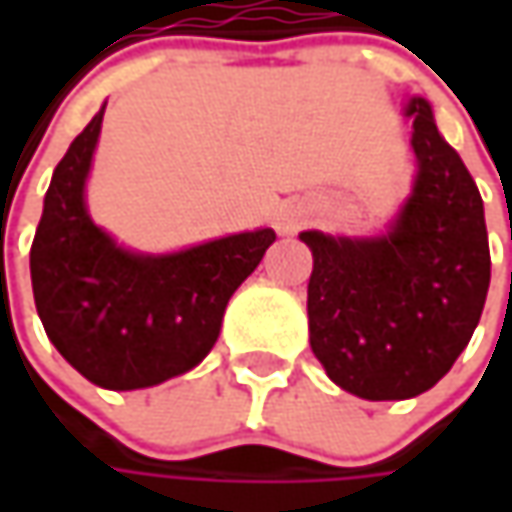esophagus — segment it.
<instances>
[{
  "label": "esophagus",
  "mask_w": 512,
  "mask_h": 512,
  "mask_svg": "<svg viewBox=\"0 0 512 512\" xmlns=\"http://www.w3.org/2000/svg\"><path fill=\"white\" fill-rule=\"evenodd\" d=\"M299 227H302V216L296 210H285L279 216V233H296Z\"/></svg>",
  "instance_id": "34e87169"
}]
</instances>
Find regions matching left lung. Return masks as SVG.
<instances>
[{
  "label": "left lung",
  "mask_w": 512,
  "mask_h": 512,
  "mask_svg": "<svg viewBox=\"0 0 512 512\" xmlns=\"http://www.w3.org/2000/svg\"><path fill=\"white\" fill-rule=\"evenodd\" d=\"M419 176L382 239L305 230L310 347L342 390L370 402L430 390L479 325L490 245L479 187L439 136L433 110L410 99Z\"/></svg>",
  "instance_id": "1"
}]
</instances>
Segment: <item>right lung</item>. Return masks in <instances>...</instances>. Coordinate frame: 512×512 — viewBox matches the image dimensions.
<instances>
[{
	"label": "right lung",
	"instance_id": "right-lung-1",
	"mask_svg": "<svg viewBox=\"0 0 512 512\" xmlns=\"http://www.w3.org/2000/svg\"><path fill=\"white\" fill-rule=\"evenodd\" d=\"M105 108L53 170L30 245V279L48 339L88 382L136 390L168 382L205 359L236 287L276 233L225 236L170 256L113 245L85 210L93 148Z\"/></svg>",
	"mask_w": 512,
	"mask_h": 512
}]
</instances>
